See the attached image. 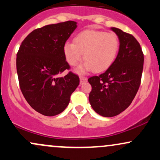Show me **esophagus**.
<instances>
[{
	"mask_svg": "<svg viewBox=\"0 0 160 160\" xmlns=\"http://www.w3.org/2000/svg\"><path fill=\"white\" fill-rule=\"evenodd\" d=\"M80 84L84 83V82H87V78H85V77H80Z\"/></svg>",
	"mask_w": 160,
	"mask_h": 160,
	"instance_id": "obj_1",
	"label": "esophagus"
}]
</instances>
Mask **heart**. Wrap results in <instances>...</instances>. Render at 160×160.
<instances>
[{"instance_id": "obj_1", "label": "heart", "mask_w": 160, "mask_h": 160, "mask_svg": "<svg viewBox=\"0 0 160 160\" xmlns=\"http://www.w3.org/2000/svg\"><path fill=\"white\" fill-rule=\"evenodd\" d=\"M119 49L120 40L114 33L88 29L77 34L74 43H65L63 52L71 66L78 65L84 57L86 61L77 70L79 74H84L92 70L102 72L109 68L115 62Z\"/></svg>"}]
</instances>
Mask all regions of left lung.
I'll use <instances>...</instances> for the list:
<instances>
[{"label":"left lung","mask_w":160,"mask_h":160,"mask_svg":"<svg viewBox=\"0 0 160 160\" xmlns=\"http://www.w3.org/2000/svg\"><path fill=\"white\" fill-rule=\"evenodd\" d=\"M120 40L115 62L105 72L88 79L92 86L89 100L99 115L111 117L120 114L132 103L141 84L144 54L132 34L111 28Z\"/></svg>","instance_id":"obj_1"}]
</instances>
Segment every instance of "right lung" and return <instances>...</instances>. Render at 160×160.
<instances>
[{
  "instance_id": "obj_1",
  "label": "right lung",
  "mask_w": 160,
  "mask_h": 160,
  "mask_svg": "<svg viewBox=\"0 0 160 160\" xmlns=\"http://www.w3.org/2000/svg\"><path fill=\"white\" fill-rule=\"evenodd\" d=\"M76 28V22L67 21L35 29L22 42L17 52L22 92L31 107L44 116L62 113L80 83L79 77L71 71L59 77L70 68L63 47Z\"/></svg>"
}]
</instances>
